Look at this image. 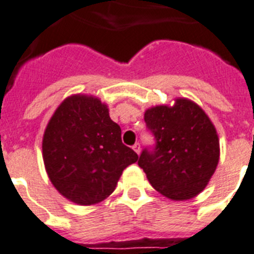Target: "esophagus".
<instances>
[{
	"mask_svg": "<svg viewBox=\"0 0 254 254\" xmlns=\"http://www.w3.org/2000/svg\"><path fill=\"white\" fill-rule=\"evenodd\" d=\"M132 148H133V150H134V152H136L137 155H139V152H141V145H139L138 142H136V143H134V145L132 146Z\"/></svg>",
	"mask_w": 254,
	"mask_h": 254,
	"instance_id": "esophagus-1",
	"label": "esophagus"
}]
</instances>
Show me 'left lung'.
I'll return each instance as SVG.
<instances>
[{
    "label": "left lung",
    "mask_w": 254,
    "mask_h": 254,
    "mask_svg": "<svg viewBox=\"0 0 254 254\" xmlns=\"http://www.w3.org/2000/svg\"><path fill=\"white\" fill-rule=\"evenodd\" d=\"M155 145L145 147L138 166L164 196L188 200L203 191L219 161V139L205 112L188 99L145 113Z\"/></svg>",
    "instance_id": "left-lung-1"
}]
</instances>
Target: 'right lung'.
I'll use <instances>...</instances> for the list:
<instances>
[{"label":"right lung","mask_w":254,"mask_h":254,"mask_svg":"<svg viewBox=\"0 0 254 254\" xmlns=\"http://www.w3.org/2000/svg\"><path fill=\"white\" fill-rule=\"evenodd\" d=\"M46 173L58 191L80 205L106 199L138 156L122 143L121 127L106 104L73 95L51 117L43 139Z\"/></svg>","instance_id":"1"}]
</instances>
